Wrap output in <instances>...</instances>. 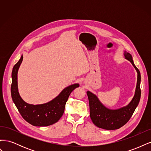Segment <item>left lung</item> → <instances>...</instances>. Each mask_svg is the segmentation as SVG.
<instances>
[{
  "mask_svg": "<svg viewBox=\"0 0 151 151\" xmlns=\"http://www.w3.org/2000/svg\"><path fill=\"white\" fill-rule=\"evenodd\" d=\"M124 56L129 60L137 72V82L134 98L126 106L116 109H110L99 101L98 97L90 91H87L90 109V117L94 124L101 129L105 130H116L120 129L129 122L133 115L140 101V73L135 65L131 55L124 52Z\"/></svg>",
  "mask_w": 151,
  "mask_h": 151,
  "instance_id": "left-lung-1",
  "label": "left lung"
}]
</instances>
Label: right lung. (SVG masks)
I'll return each instance as SVG.
<instances>
[{"label": "right lung", "mask_w": 151, "mask_h": 151, "mask_svg": "<svg viewBox=\"0 0 151 151\" xmlns=\"http://www.w3.org/2000/svg\"><path fill=\"white\" fill-rule=\"evenodd\" d=\"M23 59L22 55L14 66L12 72L11 96L22 117L30 124L37 127L51 125L57 122L64 112L65 104L70 93L79 86L74 84L63 89L57 96L47 103L30 104L22 99L18 92L17 72Z\"/></svg>", "instance_id": "add662e5"}]
</instances>
